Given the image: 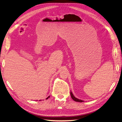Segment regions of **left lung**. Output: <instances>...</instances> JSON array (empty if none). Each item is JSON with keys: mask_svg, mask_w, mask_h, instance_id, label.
I'll return each mask as SVG.
<instances>
[{"mask_svg": "<svg viewBox=\"0 0 122 122\" xmlns=\"http://www.w3.org/2000/svg\"><path fill=\"white\" fill-rule=\"evenodd\" d=\"M70 94H71V98H72V99L74 101H76V102H84V101L81 100H80V99H77V98H75L74 96V95H73V94H72V93L71 92H70Z\"/></svg>", "mask_w": 122, "mask_h": 122, "instance_id": "obj_1", "label": "left lung"}]
</instances>
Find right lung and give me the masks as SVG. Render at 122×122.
<instances>
[{
    "label": "right lung",
    "instance_id": "add662e5",
    "mask_svg": "<svg viewBox=\"0 0 122 122\" xmlns=\"http://www.w3.org/2000/svg\"><path fill=\"white\" fill-rule=\"evenodd\" d=\"M49 97H50V96H49L48 97V98H46V99H48V98H49Z\"/></svg>",
    "mask_w": 122,
    "mask_h": 122
}]
</instances>
